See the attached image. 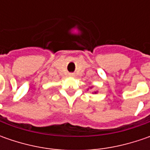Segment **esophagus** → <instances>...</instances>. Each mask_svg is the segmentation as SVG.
<instances>
[{
	"label": "esophagus",
	"instance_id": "obj_1",
	"mask_svg": "<svg viewBox=\"0 0 150 150\" xmlns=\"http://www.w3.org/2000/svg\"><path fill=\"white\" fill-rule=\"evenodd\" d=\"M70 76H74V74L73 73H70Z\"/></svg>",
	"mask_w": 150,
	"mask_h": 150
}]
</instances>
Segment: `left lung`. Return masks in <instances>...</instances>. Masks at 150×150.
Wrapping results in <instances>:
<instances>
[{"label":"left lung","instance_id":"1","mask_svg":"<svg viewBox=\"0 0 150 150\" xmlns=\"http://www.w3.org/2000/svg\"><path fill=\"white\" fill-rule=\"evenodd\" d=\"M93 88V86H91V87H89V88ZM93 93H98V91H94V92H93Z\"/></svg>","mask_w":150,"mask_h":150}]
</instances>
